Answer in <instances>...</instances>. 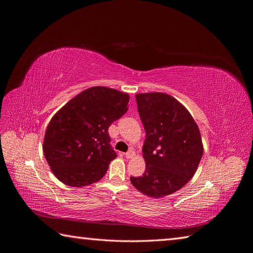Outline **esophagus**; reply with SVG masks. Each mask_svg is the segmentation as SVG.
<instances>
[{
  "instance_id": "obj_1",
  "label": "esophagus",
  "mask_w": 253,
  "mask_h": 253,
  "mask_svg": "<svg viewBox=\"0 0 253 253\" xmlns=\"http://www.w3.org/2000/svg\"><path fill=\"white\" fill-rule=\"evenodd\" d=\"M125 156H126L127 159L132 158V157H134V156H135V152H134L133 150H129V151H127V152L126 153Z\"/></svg>"
}]
</instances>
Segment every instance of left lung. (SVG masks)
<instances>
[{
  "mask_svg": "<svg viewBox=\"0 0 253 253\" xmlns=\"http://www.w3.org/2000/svg\"><path fill=\"white\" fill-rule=\"evenodd\" d=\"M145 131L142 176H131L141 193L158 198L172 194L193 177L203 156L200 129L187 109L164 93L136 95Z\"/></svg>",
  "mask_w": 253,
  "mask_h": 253,
  "instance_id": "1",
  "label": "left lung"
}]
</instances>
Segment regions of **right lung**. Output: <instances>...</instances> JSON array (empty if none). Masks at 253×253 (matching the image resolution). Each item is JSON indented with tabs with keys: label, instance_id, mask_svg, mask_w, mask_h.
<instances>
[{
	"label": "right lung",
	"instance_id": "add662e5",
	"mask_svg": "<svg viewBox=\"0 0 253 253\" xmlns=\"http://www.w3.org/2000/svg\"><path fill=\"white\" fill-rule=\"evenodd\" d=\"M128 101L126 93L95 86L73 98L51 118L43 151L60 181L83 187L103 177L117 157L109 127L126 113Z\"/></svg>",
	"mask_w": 253,
	"mask_h": 253
}]
</instances>
